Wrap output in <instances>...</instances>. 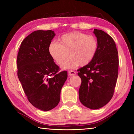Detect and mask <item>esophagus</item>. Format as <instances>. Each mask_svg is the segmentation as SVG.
I'll list each match as a JSON object with an SVG mask.
<instances>
[{
    "mask_svg": "<svg viewBox=\"0 0 134 134\" xmlns=\"http://www.w3.org/2000/svg\"><path fill=\"white\" fill-rule=\"evenodd\" d=\"M69 72V74L70 76H74L76 74V71H73V70H69V72Z\"/></svg>",
    "mask_w": 134,
    "mask_h": 134,
    "instance_id": "esophagus-1",
    "label": "esophagus"
}]
</instances>
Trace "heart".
Segmentation results:
<instances>
[{
  "instance_id": "heart-1",
  "label": "heart",
  "mask_w": 134,
  "mask_h": 134,
  "mask_svg": "<svg viewBox=\"0 0 134 134\" xmlns=\"http://www.w3.org/2000/svg\"><path fill=\"white\" fill-rule=\"evenodd\" d=\"M59 44L52 42L48 47L50 56L64 69H74L80 65H87L93 60L98 50L99 43L93 35L75 31L65 34L58 38Z\"/></svg>"
}]
</instances>
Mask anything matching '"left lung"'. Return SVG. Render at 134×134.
Here are the masks:
<instances>
[{"label":"left lung","instance_id":"obj_1","mask_svg":"<svg viewBox=\"0 0 134 134\" xmlns=\"http://www.w3.org/2000/svg\"><path fill=\"white\" fill-rule=\"evenodd\" d=\"M98 50L92 62L77 70L81 79L79 99L84 106L97 109L106 105L114 93L119 67L118 53L113 38L94 29Z\"/></svg>","mask_w":134,"mask_h":134}]
</instances>
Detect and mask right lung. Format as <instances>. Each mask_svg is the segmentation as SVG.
<instances>
[{
  "label": "right lung",
  "mask_w": 134,
  "mask_h": 134,
  "mask_svg": "<svg viewBox=\"0 0 134 134\" xmlns=\"http://www.w3.org/2000/svg\"><path fill=\"white\" fill-rule=\"evenodd\" d=\"M55 34L51 30L35 31L21 42L17 56V74L27 96L35 108L48 111L57 106L67 71L60 67L49 54Z\"/></svg>",
  "instance_id": "add662e5"
}]
</instances>
